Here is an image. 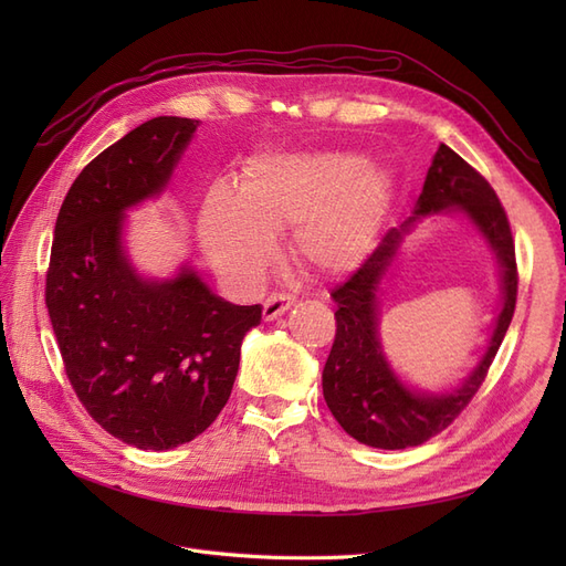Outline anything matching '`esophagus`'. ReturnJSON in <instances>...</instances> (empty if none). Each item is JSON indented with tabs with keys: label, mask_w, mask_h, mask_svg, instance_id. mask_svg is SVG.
<instances>
[{
	"label": "esophagus",
	"mask_w": 566,
	"mask_h": 566,
	"mask_svg": "<svg viewBox=\"0 0 566 566\" xmlns=\"http://www.w3.org/2000/svg\"><path fill=\"white\" fill-rule=\"evenodd\" d=\"M297 304L295 295H285V293H273L266 297L264 302V321H273L279 318L281 314H285L290 306Z\"/></svg>",
	"instance_id": "esophagus-1"
}]
</instances>
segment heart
<instances>
[{"label":"heart","instance_id":"b5f03b06","mask_svg":"<svg viewBox=\"0 0 566 566\" xmlns=\"http://www.w3.org/2000/svg\"><path fill=\"white\" fill-rule=\"evenodd\" d=\"M389 208L382 169L347 153H264L238 191L205 198L200 241L217 269L256 281L276 256V233L293 227L297 262L335 276L364 260Z\"/></svg>","mask_w":566,"mask_h":566}]
</instances>
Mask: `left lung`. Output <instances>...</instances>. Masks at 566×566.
<instances>
[{
    "instance_id": "obj_1",
    "label": "left lung",
    "mask_w": 566,
    "mask_h": 566,
    "mask_svg": "<svg viewBox=\"0 0 566 566\" xmlns=\"http://www.w3.org/2000/svg\"><path fill=\"white\" fill-rule=\"evenodd\" d=\"M449 207L465 211L486 235L502 262L504 310L496 322L490 349L471 378L451 395H416L406 390L386 366L377 342V301L374 293L386 266L398 251L405 231L416 218ZM517 260L512 229L491 184L449 146H439L422 193L401 229H389L378 248L331 297L335 312V342L323 368V397L342 430L373 449H408L439 434L468 408L486 380L517 304Z\"/></svg>"
}]
</instances>
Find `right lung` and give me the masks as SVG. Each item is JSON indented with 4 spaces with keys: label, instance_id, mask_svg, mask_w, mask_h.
<instances>
[{
    "label": "right lung",
    "instance_id": "right-lung-1",
    "mask_svg": "<svg viewBox=\"0 0 566 566\" xmlns=\"http://www.w3.org/2000/svg\"><path fill=\"white\" fill-rule=\"evenodd\" d=\"M198 127L153 117L82 169L67 191L46 269V310L80 403L144 451L193 441L227 406L241 345L262 306L212 295L193 271L144 281L125 260L123 212L163 191Z\"/></svg>",
    "mask_w": 566,
    "mask_h": 566
}]
</instances>
